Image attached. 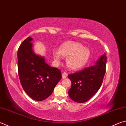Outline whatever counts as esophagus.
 <instances>
[{
	"mask_svg": "<svg viewBox=\"0 0 126 126\" xmlns=\"http://www.w3.org/2000/svg\"><path fill=\"white\" fill-rule=\"evenodd\" d=\"M68 76V73L67 72H63L62 74V78H65L66 77H67Z\"/></svg>",
	"mask_w": 126,
	"mask_h": 126,
	"instance_id": "obj_1",
	"label": "esophagus"
}]
</instances>
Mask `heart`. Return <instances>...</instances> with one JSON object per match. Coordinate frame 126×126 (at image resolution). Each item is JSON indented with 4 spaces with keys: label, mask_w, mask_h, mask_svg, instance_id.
I'll return each instance as SVG.
<instances>
[{
    "label": "heart",
    "mask_w": 126,
    "mask_h": 126,
    "mask_svg": "<svg viewBox=\"0 0 126 126\" xmlns=\"http://www.w3.org/2000/svg\"><path fill=\"white\" fill-rule=\"evenodd\" d=\"M54 57L57 61L61 60V56L67 59V64L70 69L77 70L85 65L90 57V51L80 43L68 41L64 43L59 52L54 51Z\"/></svg>",
    "instance_id": "b5f03b06"
}]
</instances>
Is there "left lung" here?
Listing matches in <instances>:
<instances>
[{
    "instance_id": "1",
    "label": "left lung",
    "mask_w": 126,
    "mask_h": 126,
    "mask_svg": "<svg viewBox=\"0 0 126 126\" xmlns=\"http://www.w3.org/2000/svg\"><path fill=\"white\" fill-rule=\"evenodd\" d=\"M106 55L104 53L95 65L68 75L72 86L68 91L70 99L83 103L90 100L101 87L106 73Z\"/></svg>"
}]
</instances>
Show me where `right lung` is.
Returning <instances> with one entry per match:
<instances>
[{
  "label": "right lung",
  "instance_id": "right-lung-1",
  "mask_svg": "<svg viewBox=\"0 0 126 126\" xmlns=\"http://www.w3.org/2000/svg\"><path fill=\"white\" fill-rule=\"evenodd\" d=\"M32 40L27 37L18 49V73L26 93L32 99L41 101L52 94L62 78V74L58 68L46 63L44 57L33 53Z\"/></svg>",
  "mask_w": 126,
  "mask_h": 126
}]
</instances>
